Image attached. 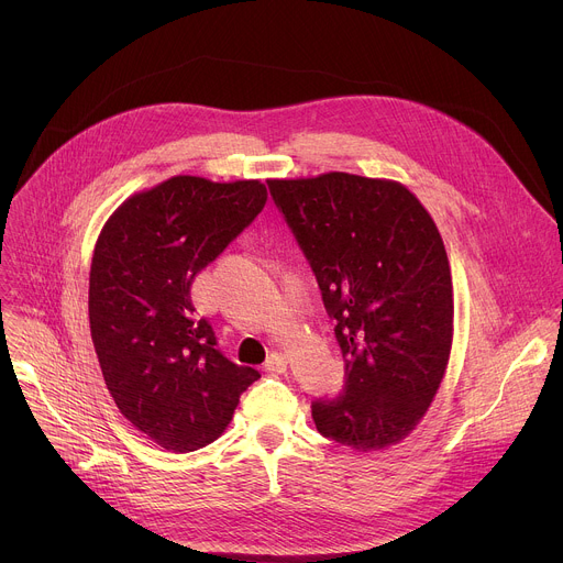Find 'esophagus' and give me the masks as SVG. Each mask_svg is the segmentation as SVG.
Masks as SVG:
<instances>
[{"mask_svg":"<svg viewBox=\"0 0 563 563\" xmlns=\"http://www.w3.org/2000/svg\"><path fill=\"white\" fill-rule=\"evenodd\" d=\"M265 369H267V372H276V374L285 372V369H287V356L280 354V352L269 354L267 361H265Z\"/></svg>","mask_w":563,"mask_h":563,"instance_id":"esophagus-1","label":"esophagus"}]
</instances>
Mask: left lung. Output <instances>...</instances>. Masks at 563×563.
<instances>
[{
    "label": "left lung",
    "mask_w": 563,
    "mask_h": 563,
    "mask_svg": "<svg viewBox=\"0 0 563 563\" xmlns=\"http://www.w3.org/2000/svg\"><path fill=\"white\" fill-rule=\"evenodd\" d=\"M267 185L345 361L343 391L311 404L316 430L356 452L396 445L426 417L450 361L454 298L441 233L394 180L330 172Z\"/></svg>",
    "instance_id": "obj_1"
}]
</instances>
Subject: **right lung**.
Instances as JSON below:
<instances>
[{
	"mask_svg": "<svg viewBox=\"0 0 563 563\" xmlns=\"http://www.w3.org/2000/svg\"><path fill=\"white\" fill-rule=\"evenodd\" d=\"M261 180L174 176L126 198L104 222L89 278L91 339L118 410L172 452L229 426L261 374L216 347L191 283L265 207Z\"/></svg>",
	"mask_w": 563,
	"mask_h": 563,
	"instance_id": "right-lung-1",
	"label": "right lung"
}]
</instances>
